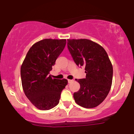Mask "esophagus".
<instances>
[{"mask_svg":"<svg viewBox=\"0 0 134 134\" xmlns=\"http://www.w3.org/2000/svg\"><path fill=\"white\" fill-rule=\"evenodd\" d=\"M74 82V80H72V79H69L68 80L69 84H70V83H72V82Z\"/></svg>","mask_w":134,"mask_h":134,"instance_id":"esophagus-1","label":"esophagus"}]
</instances>
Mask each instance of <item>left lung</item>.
I'll list each match as a JSON object with an SVG mask.
<instances>
[{
  "instance_id": "8db88e82",
  "label": "left lung",
  "mask_w": 134,
  "mask_h": 134,
  "mask_svg": "<svg viewBox=\"0 0 134 134\" xmlns=\"http://www.w3.org/2000/svg\"><path fill=\"white\" fill-rule=\"evenodd\" d=\"M67 47L74 61L85 67L86 78L76 79L79 90L74 93L76 103L86 108L96 107L110 92L113 66L107 52L99 44L87 39L67 40Z\"/></svg>"
}]
</instances>
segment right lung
<instances>
[{"instance_id": "1", "label": "right lung", "mask_w": 134, "mask_h": 134, "mask_svg": "<svg viewBox=\"0 0 134 134\" xmlns=\"http://www.w3.org/2000/svg\"><path fill=\"white\" fill-rule=\"evenodd\" d=\"M66 40L44 39L30 48L21 67L24 94L39 110H48L59 103L67 79H52L50 74L64 50Z\"/></svg>"}]
</instances>
